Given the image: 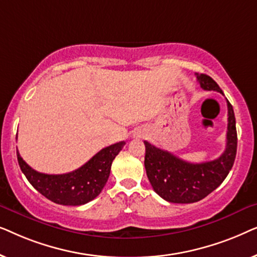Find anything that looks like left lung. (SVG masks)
Masks as SVG:
<instances>
[{
    "label": "left lung",
    "instance_id": "obj_1",
    "mask_svg": "<svg viewBox=\"0 0 257 257\" xmlns=\"http://www.w3.org/2000/svg\"><path fill=\"white\" fill-rule=\"evenodd\" d=\"M200 86L207 91L222 93L220 86L207 75H196ZM228 127L226 150L215 160L201 164L188 163L168 151L158 149L149 142L146 147L145 168L154 192L173 203L198 202L222 184L234 165L237 149V133L233 106L227 100Z\"/></svg>",
    "mask_w": 257,
    "mask_h": 257
}]
</instances>
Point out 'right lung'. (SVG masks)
<instances>
[{"label":"right lung","instance_id":"1","mask_svg":"<svg viewBox=\"0 0 257 257\" xmlns=\"http://www.w3.org/2000/svg\"><path fill=\"white\" fill-rule=\"evenodd\" d=\"M124 145L125 142H119L105 147L82 167L65 174L40 173L22 159L19 151L16 153L21 171L36 191L58 205L80 206L100 194L110 177L112 161Z\"/></svg>","mask_w":257,"mask_h":257}]
</instances>
